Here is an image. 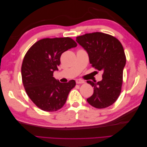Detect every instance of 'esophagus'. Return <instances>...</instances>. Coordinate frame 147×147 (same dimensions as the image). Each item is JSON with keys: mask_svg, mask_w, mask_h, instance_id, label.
<instances>
[{"mask_svg": "<svg viewBox=\"0 0 147 147\" xmlns=\"http://www.w3.org/2000/svg\"><path fill=\"white\" fill-rule=\"evenodd\" d=\"M76 83L77 84H82V83H84V81L82 80H80V79H77L76 80Z\"/></svg>", "mask_w": 147, "mask_h": 147, "instance_id": "34e87169", "label": "esophagus"}]
</instances>
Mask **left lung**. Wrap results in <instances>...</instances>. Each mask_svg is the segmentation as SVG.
Segmentation results:
<instances>
[{
  "label": "left lung",
  "instance_id": "obj_1",
  "mask_svg": "<svg viewBox=\"0 0 147 147\" xmlns=\"http://www.w3.org/2000/svg\"><path fill=\"white\" fill-rule=\"evenodd\" d=\"M76 41L87 52L91 65L103 72L101 81H87L94 87L87 101L97 109L108 107L117 100L121 90L126 62L121 43L112 35L98 32L78 36Z\"/></svg>",
  "mask_w": 147,
  "mask_h": 147
}]
</instances>
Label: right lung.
I'll use <instances>...</instances> for the list:
<instances>
[{
  "instance_id": "1",
  "label": "right lung",
  "mask_w": 147,
  "mask_h": 147,
  "mask_svg": "<svg viewBox=\"0 0 147 147\" xmlns=\"http://www.w3.org/2000/svg\"><path fill=\"white\" fill-rule=\"evenodd\" d=\"M77 45L69 37L43 38L26 54L21 67L22 80L29 98L41 110L55 112L61 109L75 86L74 80L62 83L53 76L58 70L61 55Z\"/></svg>"
}]
</instances>
